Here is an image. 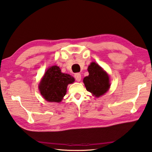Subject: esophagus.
Listing matches in <instances>:
<instances>
[{
    "mask_svg": "<svg viewBox=\"0 0 152 152\" xmlns=\"http://www.w3.org/2000/svg\"><path fill=\"white\" fill-rule=\"evenodd\" d=\"M74 78H75L76 81L80 82L81 80V74L80 73H76L74 74Z\"/></svg>",
    "mask_w": 152,
    "mask_h": 152,
    "instance_id": "esophagus-1",
    "label": "esophagus"
}]
</instances>
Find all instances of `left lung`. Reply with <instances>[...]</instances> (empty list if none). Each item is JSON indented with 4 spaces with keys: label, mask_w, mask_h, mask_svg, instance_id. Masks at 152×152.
I'll return each instance as SVG.
<instances>
[{
    "label": "left lung",
    "mask_w": 152,
    "mask_h": 152,
    "mask_svg": "<svg viewBox=\"0 0 152 152\" xmlns=\"http://www.w3.org/2000/svg\"><path fill=\"white\" fill-rule=\"evenodd\" d=\"M89 75L83 80L86 90L97 97L103 96L110 88L109 76L96 62H92L88 68Z\"/></svg>",
    "instance_id": "8db88e82"
}]
</instances>
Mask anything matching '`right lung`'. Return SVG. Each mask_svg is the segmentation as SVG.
I'll return each mask as SVG.
<instances>
[{
    "mask_svg": "<svg viewBox=\"0 0 152 152\" xmlns=\"http://www.w3.org/2000/svg\"><path fill=\"white\" fill-rule=\"evenodd\" d=\"M75 80L69 74L62 73L57 66L49 67L39 85V90L47 102L59 103L66 93L67 86Z\"/></svg>",
    "mask_w": 152,
    "mask_h": 152,
    "instance_id": "obj_1",
    "label": "right lung"
}]
</instances>
